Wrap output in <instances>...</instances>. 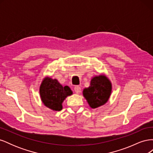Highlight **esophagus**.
Instances as JSON below:
<instances>
[{
  "label": "esophagus",
  "instance_id": "34e87169",
  "mask_svg": "<svg viewBox=\"0 0 153 153\" xmlns=\"http://www.w3.org/2000/svg\"><path fill=\"white\" fill-rule=\"evenodd\" d=\"M74 90H75L76 94H80L81 92V87L78 85H76L75 87H74Z\"/></svg>",
  "mask_w": 153,
  "mask_h": 153
}]
</instances>
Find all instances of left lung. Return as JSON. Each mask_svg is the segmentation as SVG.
<instances>
[{
    "label": "left lung",
    "mask_w": 153,
    "mask_h": 153,
    "mask_svg": "<svg viewBox=\"0 0 153 153\" xmlns=\"http://www.w3.org/2000/svg\"><path fill=\"white\" fill-rule=\"evenodd\" d=\"M112 83L103 74L91 78L90 86L83 90V96L92 108L105 105L112 93Z\"/></svg>",
    "instance_id": "left-lung-1"
}]
</instances>
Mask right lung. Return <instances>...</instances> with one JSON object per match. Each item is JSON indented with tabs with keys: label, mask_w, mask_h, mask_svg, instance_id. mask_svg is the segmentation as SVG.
I'll return each mask as SVG.
<instances>
[{
	"label": "right lung",
	"mask_w": 153,
	"mask_h": 153,
	"mask_svg": "<svg viewBox=\"0 0 153 153\" xmlns=\"http://www.w3.org/2000/svg\"><path fill=\"white\" fill-rule=\"evenodd\" d=\"M39 94L44 105L53 111L62 109V103L68 96L73 94L68 86L63 87L57 79L47 76L39 87Z\"/></svg>",
	"instance_id": "obj_1"
}]
</instances>
